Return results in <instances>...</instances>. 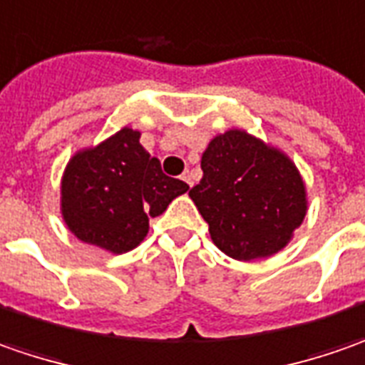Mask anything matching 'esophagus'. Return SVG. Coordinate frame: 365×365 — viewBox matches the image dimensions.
I'll return each instance as SVG.
<instances>
[{
	"label": "esophagus",
	"instance_id": "1",
	"mask_svg": "<svg viewBox=\"0 0 365 365\" xmlns=\"http://www.w3.org/2000/svg\"><path fill=\"white\" fill-rule=\"evenodd\" d=\"M182 180L185 183H187V185H190V187H192V185H194V182H192V173H190V171H185V173H183L182 175Z\"/></svg>",
	"mask_w": 365,
	"mask_h": 365
}]
</instances>
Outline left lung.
Instances as JSON below:
<instances>
[{"label": "left lung", "instance_id": "left-lung-1", "mask_svg": "<svg viewBox=\"0 0 365 365\" xmlns=\"http://www.w3.org/2000/svg\"><path fill=\"white\" fill-rule=\"evenodd\" d=\"M204 178L190 197L212 242L234 260L283 250L307 214V187L284 151L245 129L216 135L202 155Z\"/></svg>", "mask_w": 365, "mask_h": 365}]
</instances>
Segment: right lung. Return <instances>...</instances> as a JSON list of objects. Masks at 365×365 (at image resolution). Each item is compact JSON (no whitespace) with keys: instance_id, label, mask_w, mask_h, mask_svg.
<instances>
[{"instance_id":"obj_1","label":"right lung","mask_w":365,"mask_h":365,"mask_svg":"<svg viewBox=\"0 0 365 365\" xmlns=\"http://www.w3.org/2000/svg\"><path fill=\"white\" fill-rule=\"evenodd\" d=\"M131 127L78 149L60 182V212L68 230L113 255L129 252L149 232V218L163 214L190 185L161 171Z\"/></svg>"}]
</instances>
